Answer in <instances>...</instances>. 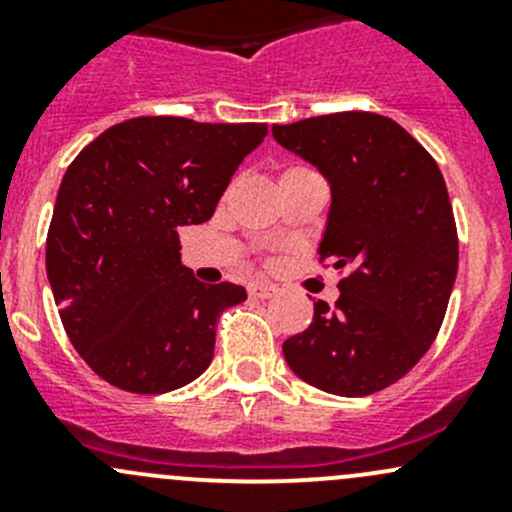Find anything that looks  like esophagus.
<instances>
[{"instance_id": "1", "label": "esophagus", "mask_w": 512, "mask_h": 512, "mask_svg": "<svg viewBox=\"0 0 512 512\" xmlns=\"http://www.w3.org/2000/svg\"><path fill=\"white\" fill-rule=\"evenodd\" d=\"M247 292H250L252 299H270L277 294V287L265 285V282H255V285L247 287Z\"/></svg>"}]
</instances>
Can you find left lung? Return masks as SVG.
Listing matches in <instances>:
<instances>
[{"label":"left lung","instance_id":"8db88e82","mask_svg":"<svg viewBox=\"0 0 512 512\" xmlns=\"http://www.w3.org/2000/svg\"><path fill=\"white\" fill-rule=\"evenodd\" d=\"M272 136L322 170L332 210L319 262L347 272L334 307L282 352L307 384L369 396L409 374L446 317L458 272V232L431 153L391 118L369 111L272 126Z\"/></svg>","mask_w":512,"mask_h":512}]
</instances>
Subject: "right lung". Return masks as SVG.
<instances>
[{
    "label": "right lung",
    "mask_w": 512,
    "mask_h": 512,
    "mask_svg": "<svg viewBox=\"0 0 512 512\" xmlns=\"http://www.w3.org/2000/svg\"><path fill=\"white\" fill-rule=\"evenodd\" d=\"M267 123L128 118L61 180L46 235L59 317L81 359L131 394H165L213 361L220 314L245 287L203 285L180 265L178 227L213 218Z\"/></svg>",
    "instance_id": "obj_1"
}]
</instances>
